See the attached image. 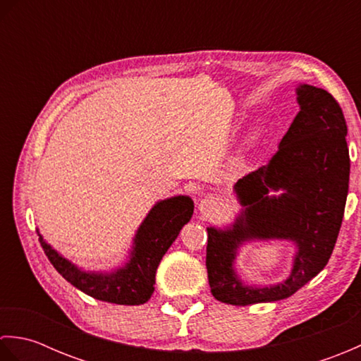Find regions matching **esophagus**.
I'll use <instances>...</instances> for the list:
<instances>
[{
	"mask_svg": "<svg viewBox=\"0 0 361 361\" xmlns=\"http://www.w3.org/2000/svg\"><path fill=\"white\" fill-rule=\"evenodd\" d=\"M198 208L206 216H209L212 212H217L220 209V200L217 197H212V195H206L204 198H202L200 204H198Z\"/></svg>",
	"mask_w": 361,
	"mask_h": 361,
	"instance_id": "esophagus-1",
	"label": "esophagus"
}]
</instances>
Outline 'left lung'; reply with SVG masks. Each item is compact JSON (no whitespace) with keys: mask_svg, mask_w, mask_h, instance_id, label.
I'll list each match as a JSON object with an SVG mask.
<instances>
[{"mask_svg":"<svg viewBox=\"0 0 361 361\" xmlns=\"http://www.w3.org/2000/svg\"><path fill=\"white\" fill-rule=\"evenodd\" d=\"M301 111L265 166L234 186L245 206L233 229L208 228L206 268L212 296L233 305L286 299L327 265L335 248L349 189L348 126L340 104L323 88H298ZM270 190L281 195L268 197ZM247 238H288L298 247L290 278L274 288L243 286L232 268Z\"/></svg>","mask_w":361,"mask_h":361,"instance_id":"left-lung-1","label":"left lung"}]
</instances>
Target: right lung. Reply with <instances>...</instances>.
Here are the masks:
<instances>
[{
	"label": "right lung",
	"instance_id": "1",
	"mask_svg": "<svg viewBox=\"0 0 361 361\" xmlns=\"http://www.w3.org/2000/svg\"><path fill=\"white\" fill-rule=\"evenodd\" d=\"M192 214L194 202L185 195L157 203L137 229L130 262L111 274L83 273L57 255L42 235L40 243L54 268L83 293L105 302L140 305L150 299L161 259Z\"/></svg>",
	"mask_w": 361,
	"mask_h": 361
}]
</instances>
